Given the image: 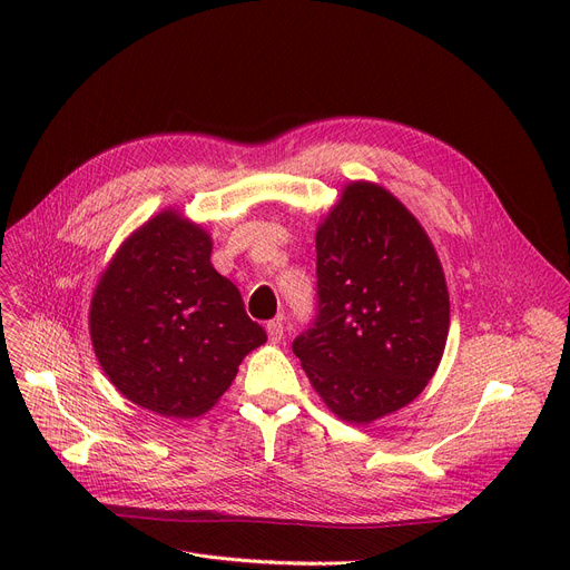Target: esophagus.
Here are the masks:
<instances>
[{"instance_id": "obj_1", "label": "esophagus", "mask_w": 570, "mask_h": 570, "mask_svg": "<svg viewBox=\"0 0 570 570\" xmlns=\"http://www.w3.org/2000/svg\"><path fill=\"white\" fill-rule=\"evenodd\" d=\"M265 331H267V340H269V344H279V342H282V337H284V323H282L279 318H275V321H267Z\"/></svg>"}]
</instances>
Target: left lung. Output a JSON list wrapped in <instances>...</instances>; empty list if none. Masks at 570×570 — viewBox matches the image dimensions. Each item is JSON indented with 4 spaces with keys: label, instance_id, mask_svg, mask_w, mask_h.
<instances>
[{
    "label": "left lung",
    "instance_id": "8db88e82",
    "mask_svg": "<svg viewBox=\"0 0 570 570\" xmlns=\"http://www.w3.org/2000/svg\"><path fill=\"white\" fill-rule=\"evenodd\" d=\"M316 316L293 340L314 391L367 425L423 393L451 303L428 233L379 185L351 183L316 230Z\"/></svg>",
    "mask_w": 570,
    "mask_h": 570
}]
</instances>
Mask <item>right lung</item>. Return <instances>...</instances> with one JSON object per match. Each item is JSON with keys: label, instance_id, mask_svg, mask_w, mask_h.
Wrapping results in <instances>:
<instances>
[{"label": "right lung", "instance_id": "obj_1", "mask_svg": "<svg viewBox=\"0 0 570 570\" xmlns=\"http://www.w3.org/2000/svg\"><path fill=\"white\" fill-rule=\"evenodd\" d=\"M213 239L164 209L119 247L89 307V335L110 383L166 417H196L265 344L243 295L209 263Z\"/></svg>", "mask_w": 570, "mask_h": 570}]
</instances>
